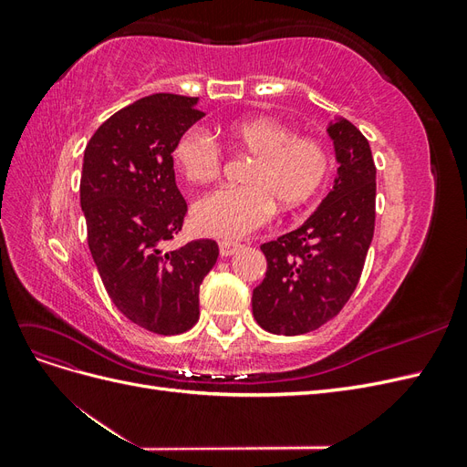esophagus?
<instances>
[{"mask_svg":"<svg viewBox=\"0 0 467 467\" xmlns=\"http://www.w3.org/2000/svg\"><path fill=\"white\" fill-rule=\"evenodd\" d=\"M239 249V244L237 242H230V239H223V242H220V255L222 257H230L234 255V253Z\"/></svg>","mask_w":467,"mask_h":467,"instance_id":"esophagus-1","label":"esophagus"}]
</instances>
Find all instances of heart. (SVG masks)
Here are the masks:
<instances>
[{
    "label": "heart",
    "mask_w": 467,
    "mask_h": 467,
    "mask_svg": "<svg viewBox=\"0 0 467 467\" xmlns=\"http://www.w3.org/2000/svg\"><path fill=\"white\" fill-rule=\"evenodd\" d=\"M223 144L251 158L242 189L210 192L192 208L194 228L212 237H242L261 228L275 206L296 210L312 201L331 171V153L314 136H294L286 124L257 117L228 124ZM177 171L194 185L214 182L222 148L201 130L181 134L171 151Z\"/></svg>",
    "instance_id": "heart-1"
}]
</instances>
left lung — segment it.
<instances>
[{
  "label": "left lung",
  "instance_id": "1",
  "mask_svg": "<svg viewBox=\"0 0 467 467\" xmlns=\"http://www.w3.org/2000/svg\"><path fill=\"white\" fill-rule=\"evenodd\" d=\"M338 175L309 220L261 245L266 273L253 290V317L276 335L329 323L357 290L376 223V165L368 140L347 119L329 126Z\"/></svg>",
  "mask_w": 467,
  "mask_h": 467
}]
</instances>
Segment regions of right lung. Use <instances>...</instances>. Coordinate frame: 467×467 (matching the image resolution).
Masks as SVG:
<instances>
[{"label": "right lung", "mask_w": 467, "mask_h": 467, "mask_svg": "<svg viewBox=\"0 0 467 467\" xmlns=\"http://www.w3.org/2000/svg\"><path fill=\"white\" fill-rule=\"evenodd\" d=\"M202 117L196 97L155 93L107 119L83 153L81 210L99 276L124 317L158 335L199 321V290L220 253L214 239L163 251L189 210L171 151Z\"/></svg>", "instance_id": "obj_1"}]
</instances>
